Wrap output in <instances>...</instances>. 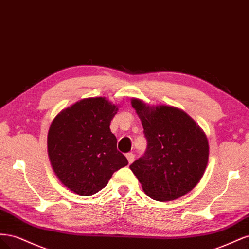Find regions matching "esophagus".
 <instances>
[{"instance_id":"obj_1","label":"esophagus","mask_w":249,"mask_h":249,"mask_svg":"<svg viewBox=\"0 0 249 249\" xmlns=\"http://www.w3.org/2000/svg\"><path fill=\"white\" fill-rule=\"evenodd\" d=\"M125 157H126V159H127V162H129L130 164L133 163V161H134V159H135V155H134L133 153H127V154L125 155Z\"/></svg>"}]
</instances>
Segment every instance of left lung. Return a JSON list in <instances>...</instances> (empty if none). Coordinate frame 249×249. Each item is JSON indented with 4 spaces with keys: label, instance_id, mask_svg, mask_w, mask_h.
Wrapping results in <instances>:
<instances>
[{
    "label": "left lung",
    "instance_id": "8db88e82",
    "mask_svg": "<svg viewBox=\"0 0 249 249\" xmlns=\"http://www.w3.org/2000/svg\"><path fill=\"white\" fill-rule=\"evenodd\" d=\"M132 106L141 119L147 146L130 165L131 170L150 198L168 201L183 196L206 170L209 143L205 133L179 109L149 108L136 99Z\"/></svg>",
    "mask_w": 249,
    "mask_h": 249
}]
</instances>
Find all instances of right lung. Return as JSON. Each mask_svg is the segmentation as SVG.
<instances>
[{"label":"right lung","mask_w":249,"mask_h":249,"mask_svg":"<svg viewBox=\"0 0 249 249\" xmlns=\"http://www.w3.org/2000/svg\"><path fill=\"white\" fill-rule=\"evenodd\" d=\"M117 110L104 97H91L62 110L53 120L48 134L50 161L58 178L74 193L95 194L127 165L110 130Z\"/></svg>","instance_id":"right-lung-1"}]
</instances>
